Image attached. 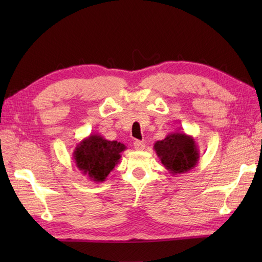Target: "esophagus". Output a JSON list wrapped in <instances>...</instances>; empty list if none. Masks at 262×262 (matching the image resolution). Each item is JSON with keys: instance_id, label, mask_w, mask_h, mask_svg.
Masks as SVG:
<instances>
[{"instance_id": "34e87169", "label": "esophagus", "mask_w": 262, "mask_h": 262, "mask_svg": "<svg viewBox=\"0 0 262 262\" xmlns=\"http://www.w3.org/2000/svg\"><path fill=\"white\" fill-rule=\"evenodd\" d=\"M134 147H135V149H137V151H143V149L145 148V143L141 142V141H135Z\"/></svg>"}]
</instances>
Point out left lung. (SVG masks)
I'll return each instance as SVG.
<instances>
[{
    "label": "left lung",
    "mask_w": 262,
    "mask_h": 262,
    "mask_svg": "<svg viewBox=\"0 0 262 262\" xmlns=\"http://www.w3.org/2000/svg\"><path fill=\"white\" fill-rule=\"evenodd\" d=\"M154 151L171 174H181L197 165L199 149L192 136L174 132L154 144Z\"/></svg>",
    "instance_id": "obj_1"
}]
</instances>
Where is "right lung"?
Masks as SVG:
<instances>
[{
	"label": "right lung",
	"instance_id": "1",
	"mask_svg": "<svg viewBox=\"0 0 262 262\" xmlns=\"http://www.w3.org/2000/svg\"><path fill=\"white\" fill-rule=\"evenodd\" d=\"M124 144L117 141L104 140L101 135L90 134L77 144L73 157L77 169L92 181L105 180L120 160V153L125 151Z\"/></svg>",
	"mask_w": 262,
	"mask_h": 262
}]
</instances>
